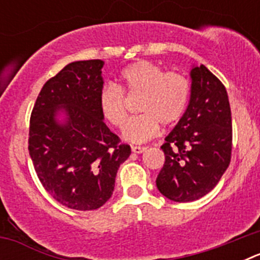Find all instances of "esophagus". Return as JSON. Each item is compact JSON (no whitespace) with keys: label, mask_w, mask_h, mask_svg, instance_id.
<instances>
[{"label":"esophagus","mask_w":260,"mask_h":260,"mask_svg":"<svg viewBox=\"0 0 260 260\" xmlns=\"http://www.w3.org/2000/svg\"><path fill=\"white\" fill-rule=\"evenodd\" d=\"M146 150V147H141V146H132V151L134 153H142L143 151Z\"/></svg>","instance_id":"1"}]
</instances>
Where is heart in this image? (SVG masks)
Here are the masks:
<instances>
[{
    "mask_svg": "<svg viewBox=\"0 0 260 260\" xmlns=\"http://www.w3.org/2000/svg\"><path fill=\"white\" fill-rule=\"evenodd\" d=\"M126 96H139L141 114L126 123L123 137L146 142L156 137L160 123L171 126L185 113L190 99V80L181 71H164L156 63L139 59L119 74V84H107L99 93V108L108 123L122 128L127 118Z\"/></svg>",
    "mask_w": 260,
    "mask_h": 260,
    "instance_id": "heart-1",
    "label": "heart"
}]
</instances>
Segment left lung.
Masks as SVG:
<instances>
[{
    "label": "left lung",
    "mask_w": 260,
    "mask_h": 260,
    "mask_svg": "<svg viewBox=\"0 0 260 260\" xmlns=\"http://www.w3.org/2000/svg\"><path fill=\"white\" fill-rule=\"evenodd\" d=\"M228 93L204 65L191 70L189 107L161 146L165 162L158 191L173 202H192L211 191L229 167L233 148Z\"/></svg>",
    "instance_id": "1"
}]
</instances>
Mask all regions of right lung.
Wrapping results in <instances>:
<instances>
[{"label": "right lung", "instance_id": "1", "mask_svg": "<svg viewBox=\"0 0 260 260\" xmlns=\"http://www.w3.org/2000/svg\"><path fill=\"white\" fill-rule=\"evenodd\" d=\"M102 59L71 62L48 79L29 118L28 151L41 185L54 201L78 211L98 210L114 190L132 148L103 121ZM68 114L55 122L56 110Z\"/></svg>", "mask_w": 260, "mask_h": 260}]
</instances>
